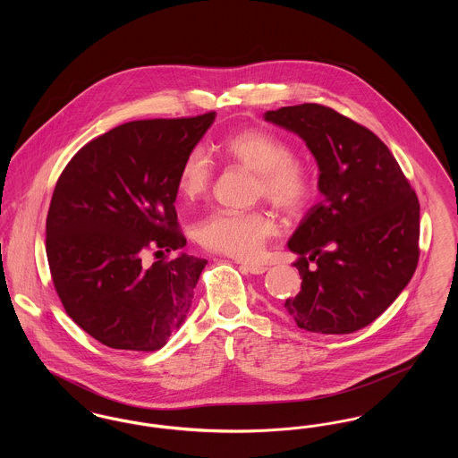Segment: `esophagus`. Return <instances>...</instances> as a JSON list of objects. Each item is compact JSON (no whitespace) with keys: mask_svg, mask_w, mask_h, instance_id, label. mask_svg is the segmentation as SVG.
<instances>
[{"mask_svg":"<svg viewBox=\"0 0 458 458\" xmlns=\"http://www.w3.org/2000/svg\"><path fill=\"white\" fill-rule=\"evenodd\" d=\"M242 267L245 271H249L250 275H262L267 271V266L261 264V262H242Z\"/></svg>","mask_w":458,"mask_h":458,"instance_id":"esophagus-1","label":"esophagus"}]
</instances>
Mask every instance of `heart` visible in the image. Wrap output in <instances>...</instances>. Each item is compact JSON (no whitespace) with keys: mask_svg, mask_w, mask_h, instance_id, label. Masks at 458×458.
Returning a JSON list of instances; mask_svg holds the SVG:
<instances>
[{"mask_svg":"<svg viewBox=\"0 0 458 458\" xmlns=\"http://www.w3.org/2000/svg\"><path fill=\"white\" fill-rule=\"evenodd\" d=\"M219 153L258 176L256 192L286 216H299L310 206L316 187L312 174L293 161L284 137L262 129H247L219 142ZM213 176V165L202 148L185 154L176 174V189L185 199L202 196ZM276 233V223L261 209H216L199 221L196 239L221 254L250 259L259 256L266 240Z\"/></svg>","mask_w":458,"mask_h":458,"instance_id":"b5f03b06","label":"heart"}]
</instances>
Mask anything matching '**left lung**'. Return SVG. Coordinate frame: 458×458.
<instances>
[{
  "instance_id": "8db88e82",
  "label": "left lung",
  "mask_w": 458,
  "mask_h": 458,
  "mask_svg": "<svg viewBox=\"0 0 458 458\" xmlns=\"http://www.w3.org/2000/svg\"><path fill=\"white\" fill-rule=\"evenodd\" d=\"M264 120L304 140L323 196L288 240L302 284L286 312L312 333L368 327L417 267L420 208L411 183L377 135L335 109L305 103L266 111Z\"/></svg>"
}]
</instances>
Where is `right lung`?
Wrapping results in <instances>:
<instances>
[{"mask_svg": "<svg viewBox=\"0 0 458 458\" xmlns=\"http://www.w3.org/2000/svg\"><path fill=\"white\" fill-rule=\"evenodd\" d=\"M215 118L123 123L86 144L56 182L46 219L51 278L73 323L109 349L159 350L189 314L208 261L180 252L144 267L142 254L187 243L176 174Z\"/></svg>", "mask_w": 458, "mask_h": 458, "instance_id": "right-lung-1", "label": "right lung"}]
</instances>
